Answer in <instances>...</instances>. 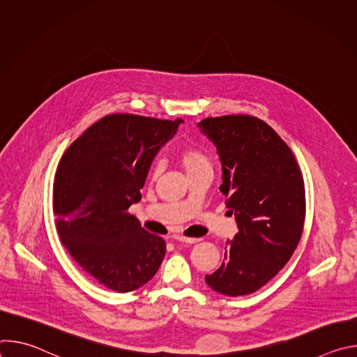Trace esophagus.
<instances>
[{"mask_svg": "<svg viewBox=\"0 0 357 357\" xmlns=\"http://www.w3.org/2000/svg\"><path fill=\"white\" fill-rule=\"evenodd\" d=\"M178 241H182V243H189V244H193V243H197L200 241V238H196V237H185V236H176L175 237Z\"/></svg>", "mask_w": 357, "mask_h": 357, "instance_id": "esophagus-1", "label": "esophagus"}]
</instances>
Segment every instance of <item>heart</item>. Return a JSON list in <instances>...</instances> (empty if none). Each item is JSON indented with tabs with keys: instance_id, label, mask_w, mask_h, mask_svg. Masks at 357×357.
<instances>
[{
	"instance_id": "1",
	"label": "heart",
	"mask_w": 357,
	"mask_h": 357,
	"mask_svg": "<svg viewBox=\"0 0 357 357\" xmlns=\"http://www.w3.org/2000/svg\"><path fill=\"white\" fill-rule=\"evenodd\" d=\"M179 161L186 171L188 175L202 169V168H212V158L209 152L199 145H190L181 151ZM161 172V164L155 162L151 168V176L155 178Z\"/></svg>"
}]
</instances>
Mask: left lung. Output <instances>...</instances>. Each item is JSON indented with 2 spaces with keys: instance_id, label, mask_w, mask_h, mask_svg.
Here are the masks:
<instances>
[{
  "instance_id": "obj_1",
  "label": "left lung",
  "mask_w": 357,
  "mask_h": 357,
  "mask_svg": "<svg viewBox=\"0 0 357 357\" xmlns=\"http://www.w3.org/2000/svg\"><path fill=\"white\" fill-rule=\"evenodd\" d=\"M199 127L218 148L220 190L238 227L225 247V261L205 281L223 295H248L280 273L302 237V172L291 148L257 117H208Z\"/></svg>"
}]
</instances>
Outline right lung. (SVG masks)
I'll list each match as a JSON object with an SVG mask.
<instances>
[{"label":"right lung","mask_w":357,"mask_h":357,"mask_svg":"<svg viewBox=\"0 0 357 357\" xmlns=\"http://www.w3.org/2000/svg\"><path fill=\"white\" fill-rule=\"evenodd\" d=\"M182 120L109 114L62 155L54 182L58 234L72 259L101 285L134 291L158 271L167 244L128 213L152 160Z\"/></svg>","instance_id":"add662e5"}]
</instances>
